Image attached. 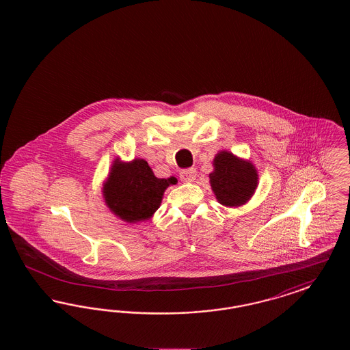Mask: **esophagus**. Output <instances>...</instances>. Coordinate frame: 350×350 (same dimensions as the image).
I'll list each match as a JSON object with an SVG mask.
<instances>
[{"label": "esophagus", "instance_id": "obj_1", "mask_svg": "<svg viewBox=\"0 0 350 350\" xmlns=\"http://www.w3.org/2000/svg\"><path fill=\"white\" fill-rule=\"evenodd\" d=\"M180 178L183 183H193L197 178V170L194 167H189V169H183L180 172Z\"/></svg>", "mask_w": 350, "mask_h": 350}]
</instances>
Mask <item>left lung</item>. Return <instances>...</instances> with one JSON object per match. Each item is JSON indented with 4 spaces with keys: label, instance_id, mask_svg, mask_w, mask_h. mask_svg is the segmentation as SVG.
I'll return each instance as SVG.
<instances>
[{
    "label": "left lung",
    "instance_id": "1",
    "mask_svg": "<svg viewBox=\"0 0 350 350\" xmlns=\"http://www.w3.org/2000/svg\"><path fill=\"white\" fill-rule=\"evenodd\" d=\"M257 172L250 163L243 161L230 152H220L214 160L210 183L219 203L236 207L244 204L257 187Z\"/></svg>",
    "mask_w": 350,
    "mask_h": 350
}]
</instances>
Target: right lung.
<instances>
[{
  "label": "right lung",
  "instance_id": "obj_1",
  "mask_svg": "<svg viewBox=\"0 0 350 350\" xmlns=\"http://www.w3.org/2000/svg\"><path fill=\"white\" fill-rule=\"evenodd\" d=\"M176 183L174 177L163 180L154 177L146 160L136 159L129 164L117 160L103 186V197L116 215L136 223L152 217L161 203L165 189Z\"/></svg>",
  "mask_w": 350,
  "mask_h": 350
}]
</instances>
